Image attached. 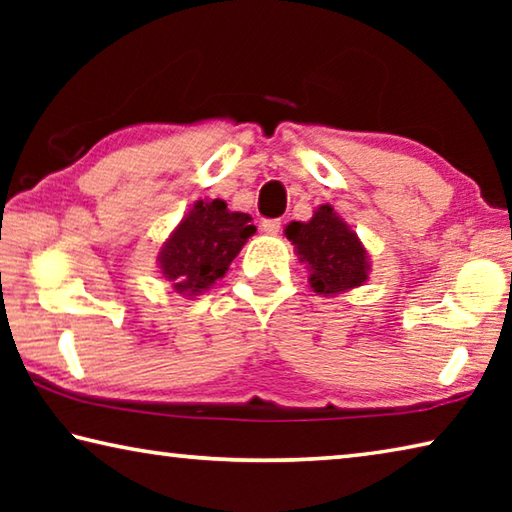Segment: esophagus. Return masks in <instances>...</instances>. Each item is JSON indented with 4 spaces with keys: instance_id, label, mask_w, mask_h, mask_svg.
Masks as SVG:
<instances>
[{
    "instance_id": "esophagus-1",
    "label": "esophagus",
    "mask_w": 512,
    "mask_h": 512,
    "mask_svg": "<svg viewBox=\"0 0 512 512\" xmlns=\"http://www.w3.org/2000/svg\"><path fill=\"white\" fill-rule=\"evenodd\" d=\"M262 230L266 235H277V232L282 230V221L280 219H266L262 221Z\"/></svg>"
}]
</instances>
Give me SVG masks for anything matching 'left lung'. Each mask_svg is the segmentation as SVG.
<instances>
[{
    "mask_svg": "<svg viewBox=\"0 0 512 512\" xmlns=\"http://www.w3.org/2000/svg\"><path fill=\"white\" fill-rule=\"evenodd\" d=\"M284 235L296 246V255L309 268V284L318 296L361 287L368 280L366 248L332 205H320L309 221H291Z\"/></svg>",
    "mask_w": 512,
    "mask_h": 512,
    "instance_id": "obj_1",
    "label": "left lung"
}]
</instances>
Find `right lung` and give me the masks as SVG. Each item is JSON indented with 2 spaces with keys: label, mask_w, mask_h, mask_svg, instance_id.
Here are the masks:
<instances>
[{
  "label": "right lung",
  "mask_w": 512,
  "mask_h": 512,
  "mask_svg": "<svg viewBox=\"0 0 512 512\" xmlns=\"http://www.w3.org/2000/svg\"><path fill=\"white\" fill-rule=\"evenodd\" d=\"M255 225L244 212H230L221 198L196 201L158 255L160 273L180 296H198L228 271Z\"/></svg>",
  "instance_id": "add662e5"
}]
</instances>
